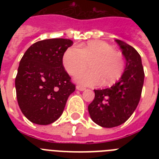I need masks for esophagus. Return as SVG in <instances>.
<instances>
[{
    "label": "esophagus",
    "instance_id": "obj_1",
    "mask_svg": "<svg viewBox=\"0 0 159 159\" xmlns=\"http://www.w3.org/2000/svg\"><path fill=\"white\" fill-rule=\"evenodd\" d=\"M77 89L79 90V91H81V92H82V91H84L86 88H85V87H82V86H80V85H77Z\"/></svg>",
    "mask_w": 159,
    "mask_h": 159
}]
</instances>
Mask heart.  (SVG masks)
<instances>
[{"instance_id":"b5f03b06","label":"heart","mask_w":159,"mask_h":159,"mask_svg":"<svg viewBox=\"0 0 159 159\" xmlns=\"http://www.w3.org/2000/svg\"><path fill=\"white\" fill-rule=\"evenodd\" d=\"M89 62L91 70L78 74L75 78L87 87L97 86L102 81L103 85L112 84L120 79L125 67L123 54L102 41H92L82 48L72 46L62 57L65 69L72 76L84 70Z\"/></svg>"}]
</instances>
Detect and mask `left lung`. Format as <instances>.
<instances>
[{
    "label": "left lung",
    "mask_w": 159,
    "mask_h": 159,
    "mask_svg": "<svg viewBox=\"0 0 159 159\" xmlns=\"http://www.w3.org/2000/svg\"><path fill=\"white\" fill-rule=\"evenodd\" d=\"M116 41L126 59L125 72L112 87L94 90L95 98L88 106L92 120L105 128L120 125L130 117L139 102L144 80L139 53L123 41Z\"/></svg>",
    "instance_id": "8db88e82"
}]
</instances>
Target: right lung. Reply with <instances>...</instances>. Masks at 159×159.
<instances>
[{"instance_id":"add662e5","label":"right lung","mask_w":159,"mask_h":159,"mask_svg":"<svg viewBox=\"0 0 159 159\" xmlns=\"http://www.w3.org/2000/svg\"><path fill=\"white\" fill-rule=\"evenodd\" d=\"M72 43L67 39L38 41L21 58L16 97L22 113L32 123L45 125L57 120L76 89L62 64L65 51Z\"/></svg>"}]
</instances>
